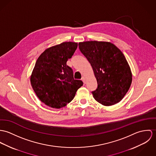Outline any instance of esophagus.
Returning <instances> with one entry per match:
<instances>
[{
  "label": "esophagus",
  "mask_w": 156,
  "mask_h": 156,
  "mask_svg": "<svg viewBox=\"0 0 156 156\" xmlns=\"http://www.w3.org/2000/svg\"><path fill=\"white\" fill-rule=\"evenodd\" d=\"M81 80H82V81H83V83H84L85 84V83H86V78H85L84 76H83V77H82V79H81Z\"/></svg>",
  "instance_id": "obj_1"
}]
</instances>
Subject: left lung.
<instances>
[{
    "label": "left lung",
    "mask_w": 156,
    "mask_h": 156,
    "mask_svg": "<svg viewBox=\"0 0 156 156\" xmlns=\"http://www.w3.org/2000/svg\"><path fill=\"white\" fill-rule=\"evenodd\" d=\"M78 45L90 63L98 82L96 90L92 91L95 100L105 106L119 103L132 81L131 70L122 52L108 42L86 41Z\"/></svg>",
    "instance_id": "left-lung-1"
}]
</instances>
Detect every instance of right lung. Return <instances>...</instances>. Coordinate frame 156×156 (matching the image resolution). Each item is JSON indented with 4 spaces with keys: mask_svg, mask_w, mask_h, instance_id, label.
I'll return each instance as SVG.
<instances>
[{
    "mask_svg": "<svg viewBox=\"0 0 156 156\" xmlns=\"http://www.w3.org/2000/svg\"><path fill=\"white\" fill-rule=\"evenodd\" d=\"M78 43L65 42L47 48L36 60L30 83L41 102L59 109L70 102L83 85L74 80L73 70L66 62L76 50Z\"/></svg>",
    "mask_w": 156,
    "mask_h": 156,
    "instance_id": "obj_1",
    "label": "right lung"
}]
</instances>
